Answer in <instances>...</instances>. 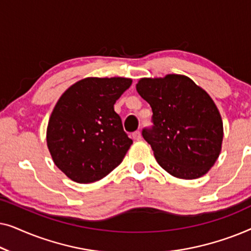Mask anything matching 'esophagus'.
I'll return each instance as SVG.
<instances>
[{
	"instance_id": "obj_1",
	"label": "esophagus",
	"mask_w": 251,
	"mask_h": 251,
	"mask_svg": "<svg viewBox=\"0 0 251 251\" xmlns=\"http://www.w3.org/2000/svg\"><path fill=\"white\" fill-rule=\"evenodd\" d=\"M132 138L135 140H140L142 139V133H140V131H135L132 133Z\"/></svg>"
}]
</instances>
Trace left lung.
Wrapping results in <instances>:
<instances>
[{
	"label": "left lung",
	"instance_id": "left-lung-1",
	"mask_svg": "<svg viewBox=\"0 0 251 251\" xmlns=\"http://www.w3.org/2000/svg\"><path fill=\"white\" fill-rule=\"evenodd\" d=\"M136 89L152 107L153 126L142 133L157 163L181 179L207 174L218 159L224 133L210 96L178 74L140 78Z\"/></svg>",
	"mask_w": 251,
	"mask_h": 251
}]
</instances>
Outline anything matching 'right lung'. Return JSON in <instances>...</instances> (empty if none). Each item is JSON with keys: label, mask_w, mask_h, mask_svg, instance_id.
Wrapping results in <instances>:
<instances>
[{"label": "right lung", "mask_w": 251, "mask_h": 251, "mask_svg": "<svg viewBox=\"0 0 251 251\" xmlns=\"http://www.w3.org/2000/svg\"><path fill=\"white\" fill-rule=\"evenodd\" d=\"M131 83L126 77H87L61 95L48 123L47 145L70 179L94 183L122 162L132 140L114 104Z\"/></svg>", "instance_id": "add662e5"}]
</instances>
